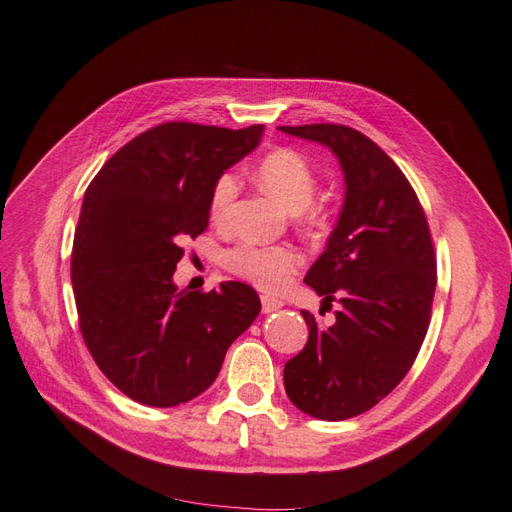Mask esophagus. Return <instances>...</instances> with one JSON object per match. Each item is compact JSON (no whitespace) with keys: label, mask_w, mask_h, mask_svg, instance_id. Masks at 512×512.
I'll use <instances>...</instances> for the list:
<instances>
[{"label":"esophagus","mask_w":512,"mask_h":512,"mask_svg":"<svg viewBox=\"0 0 512 512\" xmlns=\"http://www.w3.org/2000/svg\"><path fill=\"white\" fill-rule=\"evenodd\" d=\"M282 305H284L282 301H278V299H274V297H270V295H263V297H261V307H263V314H272V311L280 309Z\"/></svg>","instance_id":"34e87169"}]
</instances>
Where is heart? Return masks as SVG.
Returning <instances> with one entry per match:
<instances>
[{
    "mask_svg": "<svg viewBox=\"0 0 512 512\" xmlns=\"http://www.w3.org/2000/svg\"><path fill=\"white\" fill-rule=\"evenodd\" d=\"M257 182L265 192H270L274 198L284 205L286 211H291L299 217L301 224L314 230L328 228V215L322 209H316L314 196L318 190V177L314 167L303 157L301 152L293 148H278L270 154H265L257 165ZM238 194L236 175L226 171L221 173L209 196V213L213 219H221L234 198ZM226 268L253 282L263 291L280 293L291 284L293 274L301 265V255L291 249L276 244V247H259V244H238L230 249L224 257Z\"/></svg>",
    "mask_w": 512,
    "mask_h": 512,
    "instance_id": "obj_1",
    "label": "heart"
}]
</instances>
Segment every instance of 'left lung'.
Returning a JSON list of instances; mask_svg holds the SVG:
<instances>
[{"instance_id": "obj_1", "label": "left lung", "mask_w": 512, "mask_h": 512, "mask_svg": "<svg viewBox=\"0 0 512 512\" xmlns=\"http://www.w3.org/2000/svg\"><path fill=\"white\" fill-rule=\"evenodd\" d=\"M278 129L330 148L345 177L337 226L305 276L341 309L330 326L303 309L309 339L284 366L301 412L345 420L379 404L416 360L437 284L433 240L406 175L364 133L332 123Z\"/></svg>"}]
</instances>
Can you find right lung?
Wrapping results in <instances>:
<instances>
[{
  "mask_svg": "<svg viewBox=\"0 0 512 512\" xmlns=\"http://www.w3.org/2000/svg\"><path fill=\"white\" fill-rule=\"evenodd\" d=\"M261 133L163 123L117 150L85 190L71 257L79 328L106 379L133 402L171 408L201 395L259 316L249 284L177 291L173 272L182 244L209 226L215 180Z\"/></svg>",
  "mask_w": 512,
  "mask_h": 512,
  "instance_id": "right-lung-1",
  "label": "right lung"
}]
</instances>
